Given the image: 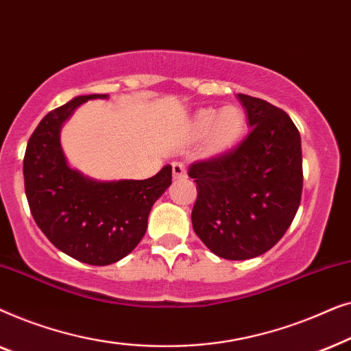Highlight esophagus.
Segmentation results:
<instances>
[{
	"label": "esophagus",
	"mask_w": 351,
	"mask_h": 351,
	"mask_svg": "<svg viewBox=\"0 0 351 351\" xmlns=\"http://www.w3.org/2000/svg\"><path fill=\"white\" fill-rule=\"evenodd\" d=\"M172 177H174V180H179V179H184L186 177V169H185V165L184 162H172Z\"/></svg>",
	"instance_id": "obj_1"
}]
</instances>
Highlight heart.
<instances>
[{
  "instance_id": "b5f03b06",
  "label": "heart",
  "mask_w": 351,
  "mask_h": 351,
  "mask_svg": "<svg viewBox=\"0 0 351 351\" xmlns=\"http://www.w3.org/2000/svg\"><path fill=\"white\" fill-rule=\"evenodd\" d=\"M246 126V114L237 105L223 108H201L193 118V132L204 136L206 145L210 153L227 150L241 137Z\"/></svg>"
}]
</instances>
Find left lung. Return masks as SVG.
Wrapping results in <instances>:
<instances>
[{
  "label": "left lung",
  "instance_id": "obj_1",
  "mask_svg": "<svg viewBox=\"0 0 351 351\" xmlns=\"http://www.w3.org/2000/svg\"><path fill=\"white\" fill-rule=\"evenodd\" d=\"M251 132L223 155L193 162L198 198L191 223L215 256H262L291 227L300 204V134L289 114L267 100L238 94Z\"/></svg>",
  "mask_w": 351,
  "mask_h": 351
}]
</instances>
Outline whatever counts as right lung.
Returning <instances> with one entry per match:
<instances>
[{
    "label": "right lung",
    "instance_id": "right-lung-1",
    "mask_svg": "<svg viewBox=\"0 0 351 351\" xmlns=\"http://www.w3.org/2000/svg\"><path fill=\"white\" fill-rule=\"evenodd\" d=\"M108 94L78 95L41 119L23 158L32 215L57 249L89 265L121 261L141 243L148 214L172 180L166 165L145 180H95L69 166L60 129L81 104Z\"/></svg>",
    "mask_w": 351,
    "mask_h": 351
}]
</instances>
